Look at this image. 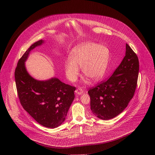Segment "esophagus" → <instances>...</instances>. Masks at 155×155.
Instances as JSON below:
<instances>
[{
    "label": "esophagus",
    "instance_id": "34e87169",
    "mask_svg": "<svg viewBox=\"0 0 155 155\" xmlns=\"http://www.w3.org/2000/svg\"><path fill=\"white\" fill-rule=\"evenodd\" d=\"M75 92L77 94V95H81L82 93H83V90L81 88H79L77 89L75 91Z\"/></svg>",
    "mask_w": 155,
    "mask_h": 155
}]
</instances>
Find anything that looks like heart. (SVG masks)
<instances>
[{"label":"heart","mask_w":155,"mask_h":155,"mask_svg":"<svg viewBox=\"0 0 155 155\" xmlns=\"http://www.w3.org/2000/svg\"><path fill=\"white\" fill-rule=\"evenodd\" d=\"M110 52L103 45L85 42L78 45L72 50L70 59L64 63L65 73L70 81H76L81 67L83 74L92 81L102 78L107 69Z\"/></svg>","instance_id":"1"}]
</instances>
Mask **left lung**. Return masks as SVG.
<instances>
[{
    "mask_svg": "<svg viewBox=\"0 0 155 155\" xmlns=\"http://www.w3.org/2000/svg\"><path fill=\"white\" fill-rule=\"evenodd\" d=\"M138 73V56L126 44L125 56L110 77L88 92L94 115L107 120L124 110L134 95Z\"/></svg>",
    "mask_w": 155,
    "mask_h": 155,
    "instance_id": "left-lung-1",
    "label": "left lung"
}]
</instances>
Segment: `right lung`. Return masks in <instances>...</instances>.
Segmentation results:
<instances>
[{
    "mask_svg": "<svg viewBox=\"0 0 155 155\" xmlns=\"http://www.w3.org/2000/svg\"><path fill=\"white\" fill-rule=\"evenodd\" d=\"M44 43L41 39L33 44L18 60L15 70V81L24 110L41 125L54 128L64 121L75 97V87L57 78L39 81L28 74L25 61L31 51Z\"/></svg>",
    "mask_w": 155,
    "mask_h": 155,
    "instance_id": "obj_1",
    "label": "right lung"
}]
</instances>
